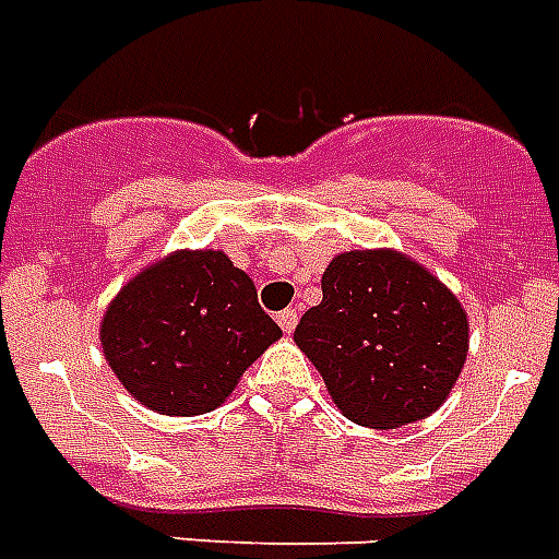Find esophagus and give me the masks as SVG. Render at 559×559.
<instances>
[{
    "instance_id": "esophagus-1",
    "label": "esophagus",
    "mask_w": 559,
    "mask_h": 559,
    "mask_svg": "<svg viewBox=\"0 0 559 559\" xmlns=\"http://www.w3.org/2000/svg\"><path fill=\"white\" fill-rule=\"evenodd\" d=\"M276 324L283 326V333H295V326H297V309H285V312L276 314Z\"/></svg>"
}]
</instances>
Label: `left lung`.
<instances>
[{
  "label": "left lung",
  "instance_id": "1",
  "mask_svg": "<svg viewBox=\"0 0 559 559\" xmlns=\"http://www.w3.org/2000/svg\"><path fill=\"white\" fill-rule=\"evenodd\" d=\"M321 292L295 344L344 418L397 430L448 401L468 356V312L430 267L392 247L347 250Z\"/></svg>",
  "mask_w": 559,
  "mask_h": 559
}]
</instances>
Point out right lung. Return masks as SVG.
<instances>
[{
	"label": "right lung",
	"instance_id": "obj_1",
	"mask_svg": "<svg viewBox=\"0 0 559 559\" xmlns=\"http://www.w3.org/2000/svg\"><path fill=\"white\" fill-rule=\"evenodd\" d=\"M283 338L253 280L224 250H174L141 267L108 304L99 344L138 404L158 415L212 413Z\"/></svg>",
	"mask_w": 559,
	"mask_h": 559
}]
</instances>
